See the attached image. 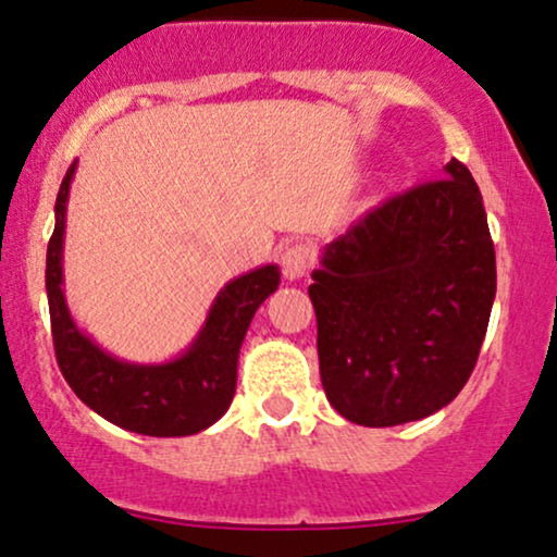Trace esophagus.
<instances>
[{
	"label": "esophagus",
	"instance_id": "34e87169",
	"mask_svg": "<svg viewBox=\"0 0 557 557\" xmlns=\"http://www.w3.org/2000/svg\"><path fill=\"white\" fill-rule=\"evenodd\" d=\"M280 264H283V274L287 280H300L309 274L311 264H314V251L309 246H304V243H296V246L285 248L283 257H280Z\"/></svg>",
	"mask_w": 557,
	"mask_h": 557
}]
</instances>
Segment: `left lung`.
<instances>
[{"label": "left lung", "instance_id": "8db88e82", "mask_svg": "<svg viewBox=\"0 0 557 557\" xmlns=\"http://www.w3.org/2000/svg\"><path fill=\"white\" fill-rule=\"evenodd\" d=\"M322 385L341 417L395 426L461 393L487 335L497 272L479 185L445 177L387 198L311 272Z\"/></svg>", "mask_w": 557, "mask_h": 557}]
</instances>
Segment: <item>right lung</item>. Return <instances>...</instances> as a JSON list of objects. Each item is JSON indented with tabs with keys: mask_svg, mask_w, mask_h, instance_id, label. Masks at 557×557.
I'll use <instances>...</instances> for the list:
<instances>
[{
	"mask_svg": "<svg viewBox=\"0 0 557 557\" xmlns=\"http://www.w3.org/2000/svg\"><path fill=\"white\" fill-rule=\"evenodd\" d=\"M78 162L70 164L54 203V233L47 248V296L54 354L73 393L91 411L127 432L149 437H185L212 426L227 411L238 380V356L248 324L277 290L280 267L251 270L216 293L196 341L177 359L131 363L99 348L70 317L62 290V248L70 183Z\"/></svg>",
	"mask_w": 557,
	"mask_h": 557,
	"instance_id": "add662e5",
	"label": "right lung"
}]
</instances>
